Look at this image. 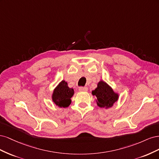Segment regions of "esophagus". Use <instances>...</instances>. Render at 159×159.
<instances>
[{"mask_svg":"<svg viewBox=\"0 0 159 159\" xmlns=\"http://www.w3.org/2000/svg\"><path fill=\"white\" fill-rule=\"evenodd\" d=\"M88 88L87 87H80L79 91H87Z\"/></svg>","mask_w":159,"mask_h":159,"instance_id":"esophagus-1","label":"esophagus"}]
</instances>
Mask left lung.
Here are the masks:
<instances>
[{
	"label": "left lung",
	"mask_w": 159,
	"mask_h": 159,
	"mask_svg": "<svg viewBox=\"0 0 159 159\" xmlns=\"http://www.w3.org/2000/svg\"><path fill=\"white\" fill-rule=\"evenodd\" d=\"M92 94L97 98V104L100 107L109 108L118 99V95L103 81H100L98 88L92 91Z\"/></svg>",
	"instance_id": "8db88e82"
}]
</instances>
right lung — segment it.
<instances>
[{
  "label": "right lung",
  "mask_w": 159,
  "mask_h": 159,
  "mask_svg": "<svg viewBox=\"0 0 159 159\" xmlns=\"http://www.w3.org/2000/svg\"><path fill=\"white\" fill-rule=\"evenodd\" d=\"M74 93V89L68 88V84L65 81H61L53 93V102L60 107H67L71 102V98Z\"/></svg>",
  "instance_id": "right-lung-1"
}]
</instances>
